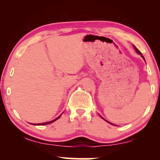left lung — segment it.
I'll use <instances>...</instances> for the list:
<instances>
[{
  "label": "left lung",
  "mask_w": 160,
  "mask_h": 160,
  "mask_svg": "<svg viewBox=\"0 0 160 160\" xmlns=\"http://www.w3.org/2000/svg\"><path fill=\"white\" fill-rule=\"evenodd\" d=\"M135 50H136V52H137L138 53V54H140V55H141V57H142V58H144V56H142V54H141V52H140V51H139V50H138V49L136 48V47H135Z\"/></svg>",
  "instance_id": "1"
}]
</instances>
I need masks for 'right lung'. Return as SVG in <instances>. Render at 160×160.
<instances>
[{"instance_id":"right-lung-1","label":"right lung","mask_w":160,"mask_h":160,"mask_svg":"<svg viewBox=\"0 0 160 160\" xmlns=\"http://www.w3.org/2000/svg\"><path fill=\"white\" fill-rule=\"evenodd\" d=\"M61 117V115H60L59 116V117H57V118L56 119H55V120H52V121H50V122H43V123H38V124H37V125H39V126H40V125H47V124H49V123H52V122H54V121H56V120H58V118H59V117Z\"/></svg>"}]
</instances>
